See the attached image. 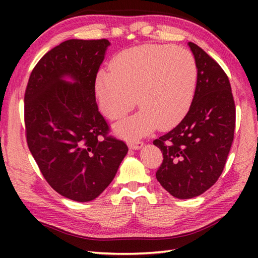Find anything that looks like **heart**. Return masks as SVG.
Listing matches in <instances>:
<instances>
[{
	"label": "heart",
	"instance_id": "b5f03b06",
	"mask_svg": "<svg viewBox=\"0 0 258 258\" xmlns=\"http://www.w3.org/2000/svg\"><path fill=\"white\" fill-rule=\"evenodd\" d=\"M117 131L125 141H135L147 133L146 120L143 116L126 119L117 126Z\"/></svg>",
	"mask_w": 258,
	"mask_h": 258
}]
</instances>
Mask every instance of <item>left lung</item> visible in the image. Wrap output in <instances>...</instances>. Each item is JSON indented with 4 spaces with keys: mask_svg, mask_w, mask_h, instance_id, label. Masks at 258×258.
I'll return each mask as SVG.
<instances>
[{
    "mask_svg": "<svg viewBox=\"0 0 258 258\" xmlns=\"http://www.w3.org/2000/svg\"><path fill=\"white\" fill-rule=\"evenodd\" d=\"M108 45L107 40L61 43L38 61L25 90L30 152L51 187L76 202L101 195L128 151L123 141L107 136L95 100L96 74Z\"/></svg>",
    "mask_w": 258,
    "mask_h": 258,
    "instance_id": "8db88e82",
    "label": "left lung"
}]
</instances>
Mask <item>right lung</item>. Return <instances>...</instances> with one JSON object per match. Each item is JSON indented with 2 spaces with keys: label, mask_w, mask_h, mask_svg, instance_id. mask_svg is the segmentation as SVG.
I'll use <instances>...</instances> for the list:
<instances>
[{
  "label": "right lung",
  "mask_w": 258,
  "mask_h": 258,
  "mask_svg": "<svg viewBox=\"0 0 258 258\" xmlns=\"http://www.w3.org/2000/svg\"><path fill=\"white\" fill-rule=\"evenodd\" d=\"M197 78L187 114L153 143L162 151L156 178L169 194L191 199L221 176L235 130V103L225 72L200 46L189 44Z\"/></svg>",
  "instance_id": "obj_1"
}]
</instances>
